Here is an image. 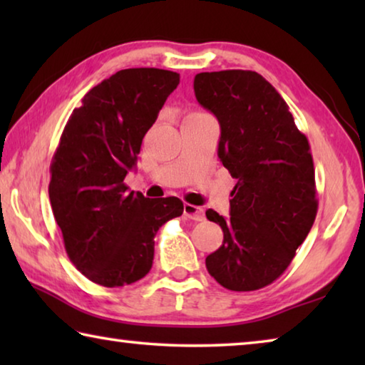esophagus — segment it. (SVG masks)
I'll list each match as a JSON object with an SVG mask.
<instances>
[{
    "mask_svg": "<svg viewBox=\"0 0 365 365\" xmlns=\"http://www.w3.org/2000/svg\"><path fill=\"white\" fill-rule=\"evenodd\" d=\"M183 212H185V215H187V217L191 219V220L200 222V220L205 219V212H202V209L195 206V205H188V202L183 206Z\"/></svg>",
    "mask_w": 365,
    "mask_h": 365,
    "instance_id": "obj_1",
    "label": "esophagus"
}]
</instances>
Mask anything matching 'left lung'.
<instances>
[{"label": "left lung", "mask_w": 365, "mask_h": 365, "mask_svg": "<svg viewBox=\"0 0 365 365\" xmlns=\"http://www.w3.org/2000/svg\"><path fill=\"white\" fill-rule=\"evenodd\" d=\"M195 95L217 117L219 158L237 178L230 217L206 211L224 232L206 267L224 288L255 292L287 270L316 220L311 146L285 100L257 72H201Z\"/></svg>", "instance_id": "left-lung-1"}]
</instances>
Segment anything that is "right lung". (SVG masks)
<instances>
[{
  "label": "right lung",
  "instance_id": "add662e5",
  "mask_svg": "<svg viewBox=\"0 0 365 365\" xmlns=\"http://www.w3.org/2000/svg\"><path fill=\"white\" fill-rule=\"evenodd\" d=\"M178 83L177 72L154 67L115 72L83 96L61 135L49 201L71 262L98 285L143 279L159 227L183 212L175 196L150 200L123 183Z\"/></svg>",
  "mask_w": 365,
  "mask_h": 365
}]
</instances>
